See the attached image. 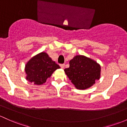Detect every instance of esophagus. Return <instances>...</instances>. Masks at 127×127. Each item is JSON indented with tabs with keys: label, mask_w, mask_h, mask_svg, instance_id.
Returning <instances> with one entry per match:
<instances>
[{
	"label": "esophagus",
	"mask_w": 127,
	"mask_h": 127,
	"mask_svg": "<svg viewBox=\"0 0 127 127\" xmlns=\"http://www.w3.org/2000/svg\"><path fill=\"white\" fill-rule=\"evenodd\" d=\"M60 66L61 67V68H64V67H65V64H60Z\"/></svg>",
	"instance_id": "obj_1"
}]
</instances>
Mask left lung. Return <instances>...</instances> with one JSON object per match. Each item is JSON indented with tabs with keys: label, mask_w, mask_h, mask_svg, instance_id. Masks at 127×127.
I'll list each match as a JSON object with an SVG mask.
<instances>
[{
	"label": "left lung",
	"mask_w": 127,
	"mask_h": 127,
	"mask_svg": "<svg viewBox=\"0 0 127 127\" xmlns=\"http://www.w3.org/2000/svg\"><path fill=\"white\" fill-rule=\"evenodd\" d=\"M69 63V67L64 71L77 89H87L100 78V65L90 58L77 55Z\"/></svg>",
	"instance_id": "obj_1"
}]
</instances>
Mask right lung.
<instances>
[{
  "instance_id": "obj_1",
  "label": "right lung",
  "mask_w": 127,
  "mask_h": 127,
  "mask_svg": "<svg viewBox=\"0 0 127 127\" xmlns=\"http://www.w3.org/2000/svg\"><path fill=\"white\" fill-rule=\"evenodd\" d=\"M60 68L59 65L52 61L47 53H39L26 64V79L35 85H42L50 77L54 71Z\"/></svg>"
}]
</instances>
